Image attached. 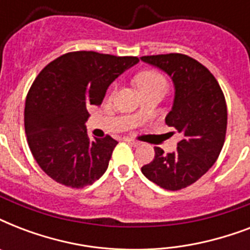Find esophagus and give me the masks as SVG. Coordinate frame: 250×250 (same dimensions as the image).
I'll list each match as a JSON object with an SVG mask.
<instances>
[{
    "instance_id": "esophagus-1",
    "label": "esophagus",
    "mask_w": 250,
    "mask_h": 250,
    "mask_svg": "<svg viewBox=\"0 0 250 250\" xmlns=\"http://www.w3.org/2000/svg\"><path fill=\"white\" fill-rule=\"evenodd\" d=\"M125 143H128V144L133 145V146H137V145H140V141L133 140V139H129V137H125Z\"/></svg>"
}]
</instances>
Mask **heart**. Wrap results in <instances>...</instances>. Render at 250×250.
Segmentation results:
<instances>
[{
  "instance_id": "b5f03b06",
  "label": "heart",
  "mask_w": 250,
  "mask_h": 250,
  "mask_svg": "<svg viewBox=\"0 0 250 250\" xmlns=\"http://www.w3.org/2000/svg\"><path fill=\"white\" fill-rule=\"evenodd\" d=\"M136 84L140 88L141 92L154 89V88H165L167 83L164 75L157 70H144L136 76Z\"/></svg>"
}]
</instances>
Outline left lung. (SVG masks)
Segmentation results:
<instances>
[{
	"mask_svg": "<svg viewBox=\"0 0 250 250\" xmlns=\"http://www.w3.org/2000/svg\"><path fill=\"white\" fill-rule=\"evenodd\" d=\"M141 61L160 67L175 85L174 106L166 125L180 135L178 148L165 154L154 146V160L143 174L161 188L179 190L193 184L218 160L227 131V105L221 85L208 68L180 53L144 56Z\"/></svg>",
	"mask_w": 250,
	"mask_h": 250,
	"instance_id": "1",
	"label": "left lung"
}]
</instances>
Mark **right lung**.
Listing matches in <instances>:
<instances>
[{"label":"right lung","instance_id":"obj_1","mask_svg":"<svg viewBox=\"0 0 250 250\" xmlns=\"http://www.w3.org/2000/svg\"><path fill=\"white\" fill-rule=\"evenodd\" d=\"M137 57L70 52L46 64L25 98L27 143L41 170L60 184L83 188L109 166L117 140L90 139L86 107L101 105L106 89Z\"/></svg>","mask_w":250,"mask_h":250}]
</instances>
